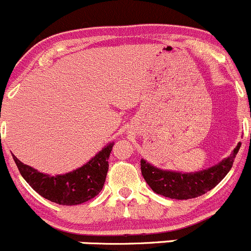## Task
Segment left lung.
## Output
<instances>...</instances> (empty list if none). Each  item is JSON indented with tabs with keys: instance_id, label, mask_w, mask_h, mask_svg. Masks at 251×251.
Instances as JSON below:
<instances>
[{
	"instance_id": "8db88e82",
	"label": "left lung",
	"mask_w": 251,
	"mask_h": 251,
	"mask_svg": "<svg viewBox=\"0 0 251 251\" xmlns=\"http://www.w3.org/2000/svg\"><path fill=\"white\" fill-rule=\"evenodd\" d=\"M241 145L242 143H238L232 153L218 164L195 173L159 169L143 158L140 162L141 174L147 185L158 195L172 200H191L213 190L226 176L233 165Z\"/></svg>"
}]
</instances>
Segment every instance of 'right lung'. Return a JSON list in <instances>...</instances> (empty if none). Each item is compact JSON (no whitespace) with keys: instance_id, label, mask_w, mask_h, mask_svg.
<instances>
[{"instance_id":"add662e5","label":"right lung","mask_w":251,"mask_h":251,"mask_svg":"<svg viewBox=\"0 0 251 251\" xmlns=\"http://www.w3.org/2000/svg\"><path fill=\"white\" fill-rule=\"evenodd\" d=\"M113 143L107 144L82 167L66 174H45L20 162L12 154L20 174L36 192L46 200L61 205H77L94 198L106 179L108 157Z\"/></svg>"}]
</instances>
